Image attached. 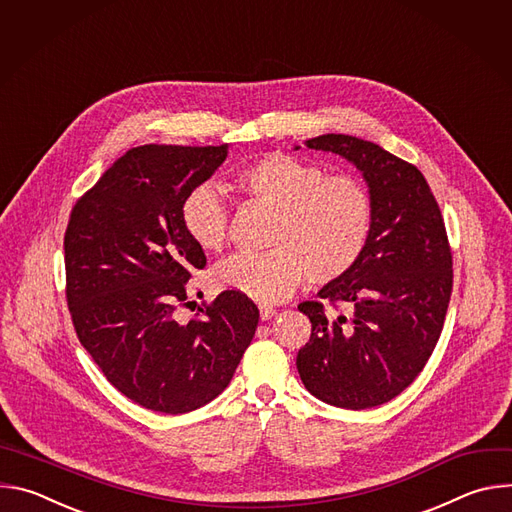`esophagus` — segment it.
<instances>
[{
	"label": "esophagus",
	"mask_w": 512,
	"mask_h": 512,
	"mask_svg": "<svg viewBox=\"0 0 512 512\" xmlns=\"http://www.w3.org/2000/svg\"><path fill=\"white\" fill-rule=\"evenodd\" d=\"M259 316H261V320H271L275 316V308L267 306V304H261L259 306Z\"/></svg>",
	"instance_id": "obj_1"
}]
</instances>
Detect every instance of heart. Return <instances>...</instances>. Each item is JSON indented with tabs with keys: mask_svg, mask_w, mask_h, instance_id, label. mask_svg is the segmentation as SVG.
<instances>
[{
	"mask_svg": "<svg viewBox=\"0 0 512 512\" xmlns=\"http://www.w3.org/2000/svg\"><path fill=\"white\" fill-rule=\"evenodd\" d=\"M249 200L273 208L265 253H239L212 273L221 289L257 302L294 294L308 277L324 285L346 277L364 257L375 231V198L354 174H326L318 164L269 154L233 176ZM182 227L204 253H218L229 239L231 210L212 186H198L182 202Z\"/></svg>",
	"mask_w": 512,
	"mask_h": 512,
	"instance_id": "b5f03b06",
	"label": "heart"
}]
</instances>
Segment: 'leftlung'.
Wrapping results in <instances>:
<instances>
[{
	"label": "left lung",
	"mask_w": 512,
	"mask_h": 512,
	"mask_svg": "<svg viewBox=\"0 0 512 512\" xmlns=\"http://www.w3.org/2000/svg\"><path fill=\"white\" fill-rule=\"evenodd\" d=\"M306 145L350 160L377 216L362 261L298 306L312 322L298 373L324 403L377 407L415 381L440 340L454 283L446 223L423 174L381 145L336 133Z\"/></svg>",
	"instance_id": "left-lung-1"
}]
</instances>
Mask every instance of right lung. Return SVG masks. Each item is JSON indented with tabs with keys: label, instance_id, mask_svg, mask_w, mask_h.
Wrapping results in <instances>:
<instances>
[{
	"label": "right lung",
	"instance_id": "obj_1",
	"mask_svg": "<svg viewBox=\"0 0 512 512\" xmlns=\"http://www.w3.org/2000/svg\"><path fill=\"white\" fill-rule=\"evenodd\" d=\"M227 158V145H137L70 210L64 233L72 326L107 381L133 403L188 413L233 379L255 336L257 306L237 291L190 322L186 281L206 265L182 227V202Z\"/></svg>",
	"mask_w": 512,
	"mask_h": 512
}]
</instances>
